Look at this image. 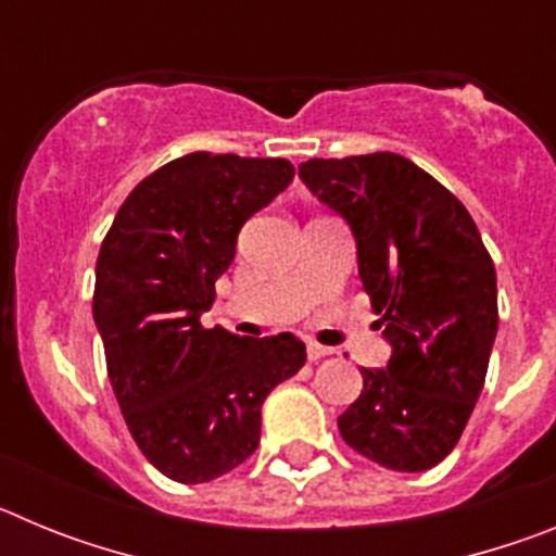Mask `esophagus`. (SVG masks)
Segmentation results:
<instances>
[{
    "label": "esophagus",
    "mask_w": 556,
    "mask_h": 556,
    "mask_svg": "<svg viewBox=\"0 0 556 556\" xmlns=\"http://www.w3.org/2000/svg\"><path fill=\"white\" fill-rule=\"evenodd\" d=\"M331 348H323V345H314V342H308V348H306V356H308V362H320V358H326V356H331Z\"/></svg>",
    "instance_id": "obj_1"
}]
</instances>
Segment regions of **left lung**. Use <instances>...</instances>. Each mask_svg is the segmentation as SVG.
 <instances>
[{
  "mask_svg": "<svg viewBox=\"0 0 556 556\" xmlns=\"http://www.w3.org/2000/svg\"><path fill=\"white\" fill-rule=\"evenodd\" d=\"M301 180L351 225L358 278L392 345L384 370L362 367L365 387L339 415V434L390 470L434 468L459 443L488 376L493 258L468 208L404 155L312 159Z\"/></svg>",
  "mask_w": 556,
  "mask_h": 556,
  "instance_id": "8db88e82",
  "label": "left lung"
}]
</instances>
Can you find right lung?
Masks as SVG:
<instances>
[{"mask_svg": "<svg viewBox=\"0 0 556 556\" xmlns=\"http://www.w3.org/2000/svg\"><path fill=\"white\" fill-rule=\"evenodd\" d=\"M292 178L287 159L189 152L147 175L102 239L94 323L113 395L141 454L184 484L239 468L264 397L306 362L294 333L200 326L242 225Z\"/></svg>", "mask_w": 556, "mask_h": 556, "instance_id": "obj_1", "label": "right lung"}]
</instances>
